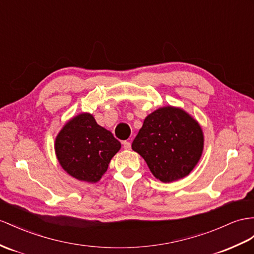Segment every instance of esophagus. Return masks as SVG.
Wrapping results in <instances>:
<instances>
[{
	"label": "esophagus",
	"instance_id": "34e87169",
	"mask_svg": "<svg viewBox=\"0 0 254 254\" xmlns=\"http://www.w3.org/2000/svg\"><path fill=\"white\" fill-rule=\"evenodd\" d=\"M123 148L126 149V150H129L131 149V142L129 141H123Z\"/></svg>",
	"mask_w": 254,
	"mask_h": 254
}]
</instances>
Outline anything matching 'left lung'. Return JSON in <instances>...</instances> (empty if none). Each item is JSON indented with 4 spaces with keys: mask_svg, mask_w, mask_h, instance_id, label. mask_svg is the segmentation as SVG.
Segmentation results:
<instances>
[{
    "mask_svg": "<svg viewBox=\"0 0 254 254\" xmlns=\"http://www.w3.org/2000/svg\"><path fill=\"white\" fill-rule=\"evenodd\" d=\"M203 147L198 123L183 109L172 106L149 115L132 144L153 176L163 183L189 175L197 164Z\"/></svg>",
    "mask_w": 254,
    "mask_h": 254,
    "instance_id": "8db88e82",
    "label": "left lung"
}]
</instances>
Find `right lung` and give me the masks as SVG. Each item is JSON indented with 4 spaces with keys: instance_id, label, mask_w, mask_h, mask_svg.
Listing matches in <instances>:
<instances>
[{
    "instance_id": "obj_1",
    "label": "right lung",
    "mask_w": 254,
    "mask_h": 254,
    "mask_svg": "<svg viewBox=\"0 0 254 254\" xmlns=\"http://www.w3.org/2000/svg\"><path fill=\"white\" fill-rule=\"evenodd\" d=\"M120 148V141L90 114H80L68 121L56 139L57 158L63 170L91 184L102 178Z\"/></svg>"
}]
</instances>
